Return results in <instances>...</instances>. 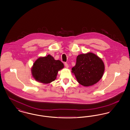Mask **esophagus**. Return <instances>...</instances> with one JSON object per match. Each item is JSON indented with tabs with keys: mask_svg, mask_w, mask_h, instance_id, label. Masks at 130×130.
I'll list each match as a JSON object with an SVG mask.
<instances>
[{
	"mask_svg": "<svg viewBox=\"0 0 130 130\" xmlns=\"http://www.w3.org/2000/svg\"><path fill=\"white\" fill-rule=\"evenodd\" d=\"M65 66L66 67V68H68L69 67V65H68L67 63H65Z\"/></svg>",
	"mask_w": 130,
	"mask_h": 130,
	"instance_id": "34e87169",
	"label": "esophagus"
}]
</instances>
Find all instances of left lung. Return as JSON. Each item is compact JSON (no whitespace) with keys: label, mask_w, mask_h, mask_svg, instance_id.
<instances>
[{"label":"left lung","mask_w":130,"mask_h":130,"mask_svg":"<svg viewBox=\"0 0 130 130\" xmlns=\"http://www.w3.org/2000/svg\"><path fill=\"white\" fill-rule=\"evenodd\" d=\"M104 64L99 56L92 53L77 56L76 64L72 69L78 82L84 86L93 85L102 78Z\"/></svg>","instance_id":"8db88e82"}]
</instances>
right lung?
Returning a JSON list of instances; mask_svg holds the SVG:
<instances>
[{"label": "right lung", "instance_id": "right-lung-1", "mask_svg": "<svg viewBox=\"0 0 130 130\" xmlns=\"http://www.w3.org/2000/svg\"><path fill=\"white\" fill-rule=\"evenodd\" d=\"M64 68V64L60 60L48 55L39 57L34 62L31 68L32 76L36 80L44 84L55 80L58 71Z\"/></svg>", "mask_w": 130, "mask_h": 130}]
</instances>
